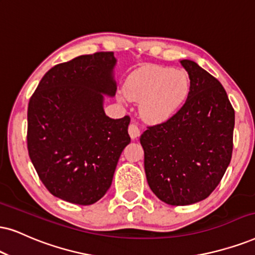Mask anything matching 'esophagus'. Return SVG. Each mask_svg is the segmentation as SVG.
Returning a JSON list of instances; mask_svg holds the SVG:
<instances>
[{
	"label": "esophagus",
	"instance_id": "esophagus-1",
	"mask_svg": "<svg viewBox=\"0 0 255 255\" xmlns=\"http://www.w3.org/2000/svg\"><path fill=\"white\" fill-rule=\"evenodd\" d=\"M128 133H129L130 137L134 140V138H136V137L140 136V134H141V127L136 124V122L133 121V122H131V124L129 125V127H128Z\"/></svg>",
	"mask_w": 255,
	"mask_h": 255
}]
</instances>
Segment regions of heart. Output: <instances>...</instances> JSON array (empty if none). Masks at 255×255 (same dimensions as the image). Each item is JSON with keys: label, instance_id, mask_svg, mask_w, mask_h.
Here are the masks:
<instances>
[{"label": "heart", "instance_id": "1", "mask_svg": "<svg viewBox=\"0 0 255 255\" xmlns=\"http://www.w3.org/2000/svg\"><path fill=\"white\" fill-rule=\"evenodd\" d=\"M189 89L191 80L185 70L148 66L127 77L119 100L124 104L140 101V113L147 121L163 122L182 107Z\"/></svg>", "mask_w": 255, "mask_h": 255}]
</instances>
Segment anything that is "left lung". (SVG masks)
Listing matches in <instances>:
<instances>
[{"label":"left lung","mask_w":255,"mask_h":255,"mask_svg":"<svg viewBox=\"0 0 255 255\" xmlns=\"http://www.w3.org/2000/svg\"><path fill=\"white\" fill-rule=\"evenodd\" d=\"M191 89L176 114L141 135L144 172L161 201L186 206L209 196L233 151L234 109L226 90L194 61L182 60Z\"/></svg>","instance_id":"obj_1"}]
</instances>
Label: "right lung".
<instances>
[{
  "mask_svg": "<svg viewBox=\"0 0 255 255\" xmlns=\"http://www.w3.org/2000/svg\"><path fill=\"white\" fill-rule=\"evenodd\" d=\"M115 63L113 51H98L56 64L29 100V157L48 191L64 201H99L130 142V118L111 119L104 111V94L117 92Z\"/></svg>",
  "mask_w": 255,
  "mask_h": 255,
  "instance_id": "add662e5",
  "label": "right lung"
}]
</instances>
